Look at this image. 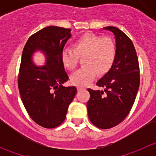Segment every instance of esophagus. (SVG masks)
<instances>
[{
	"mask_svg": "<svg viewBox=\"0 0 156 156\" xmlns=\"http://www.w3.org/2000/svg\"><path fill=\"white\" fill-rule=\"evenodd\" d=\"M85 87H80V86H78L77 87V90L78 91H80V90H84Z\"/></svg>",
	"mask_w": 156,
	"mask_h": 156,
	"instance_id": "1",
	"label": "esophagus"
}]
</instances>
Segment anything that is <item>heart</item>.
<instances>
[{"mask_svg":"<svg viewBox=\"0 0 156 156\" xmlns=\"http://www.w3.org/2000/svg\"><path fill=\"white\" fill-rule=\"evenodd\" d=\"M116 45L110 37L84 34L74 41L73 49L62 51V62L65 68L73 70L83 58L84 66L71 76V82L77 86L91 83L97 73L105 75L111 70L116 57Z\"/></svg>","mask_w":156,"mask_h":156,"instance_id":"1","label":"heart"}]
</instances>
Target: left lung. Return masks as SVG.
I'll use <instances>...</instances> for the list:
<instances>
[{
	"mask_svg": "<svg viewBox=\"0 0 156 156\" xmlns=\"http://www.w3.org/2000/svg\"><path fill=\"white\" fill-rule=\"evenodd\" d=\"M112 32L116 43V57L112 68L97 82L104 90L87 89L89 119L101 129H109L127 116L138 91L140 69L137 52L131 40L119 29L105 27Z\"/></svg>",
	"mask_w": 156,
	"mask_h": 156,
	"instance_id": "left-lung-1",
	"label": "left lung"
}]
</instances>
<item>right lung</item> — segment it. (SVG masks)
Wrapping results in <instances>:
<instances>
[{"instance_id":"add662e5","label":"right lung","mask_w":156,"mask_h":156,"mask_svg":"<svg viewBox=\"0 0 156 156\" xmlns=\"http://www.w3.org/2000/svg\"><path fill=\"white\" fill-rule=\"evenodd\" d=\"M70 29L45 27L31 36L23 48L18 86L26 110L40 126L51 129L66 119L69 105L76 94V87H63L69 80L61 54L71 37ZM37 50L42 51L46 65L37 66L31 61Z\"/></svg>"}]
</instances>
